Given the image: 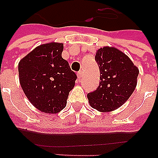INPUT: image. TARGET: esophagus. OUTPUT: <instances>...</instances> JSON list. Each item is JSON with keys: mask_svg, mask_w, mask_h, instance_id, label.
<instances>
[{"mask_svg": "<svg viewBox=\"0 0 158 158\" xmlns=\"http://www.w3.org/2000/svg\"><path fill=\"white\" fill-rule=\"evenodd\" d=\"M82 76H83V72L80 71V72H77V77L78 79H81V78L82 77Z\"/></svg>", "mask_w": 158, "mask_h": 158, "instance_id": "34e87169", "label": "esophagus"}]
</instances>
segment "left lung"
Here are the masks:
<instances>
[{
	"label": "left lung",
	"mask_w": 158,
	"mask_h": 158,
	"mask_svg": "<svg viewBox=\"0 0 158 158\" xmlns=\"http://www.w3.org/2000/svg\"><path fill=\"white\" fill-rule=\"evenodd\" d=\"M95 61L100 70V82L94 92L87 94L89 103L99 111H113L131 97L139 71L127 56L114 47L100 48Z\"/></svg>",
	"instance_id": "8db88e82"
}]
</instances>
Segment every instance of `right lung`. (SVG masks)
Returning <instances> with one entry per match:
<instances>
[{"mask_svg":"<svg viewBox=\"0 0 158 158\" xmlns=\"http://www.w3.org/2000/svg\"><path fill=\"white\" fill-rule=\"evenodd\" d=\"M62 51V43L43 44L19 62L21 88L33 106L46 113H57L66 107L77 78L61 56Z\"/></svg>","mask_w":158,"mask_h":158,"instance_id":"obj_1","label":"right lung"}]
</instances>
